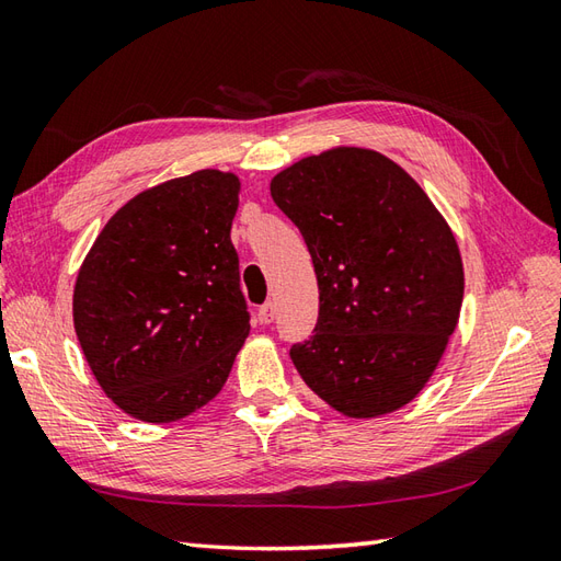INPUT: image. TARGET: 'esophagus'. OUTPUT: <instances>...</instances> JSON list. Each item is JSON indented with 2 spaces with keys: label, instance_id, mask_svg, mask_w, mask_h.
Returning a JSON list of instances; mask_svg holds the SVG:
<instances>
[{
  "label": "esophagus",
  "instance_id": "esophagus-1",
  "mask_svg": "<svg viewBox=\"0 0 561 561\" xmlns=\"http://www.w3.org/2000/svg\"><path fill=\"white\" fill-rule=\"evenodd\" d=\"M274 316H277V304H274V301H267L265 306H260V320H262V323H272V320H274Z\"/></svg>",
  "mask_w": 561,
  "mask_h": 561
}]
</instances>
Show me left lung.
<instances>
[{
  "label": "left lung",
  "mask_w": 561,
  "mask_h": 561,
  "mask_svg": "<svg viewBox=\"0 0 561 561\" xmlns=\"http://www.w3.org/2000/svg\"><path fill=\"white\" fill-rule=\"evenodd\" d=\"M299 226L320 311L289 356L306 386L347 416H376L424 388L458 325L462 260L448 224L398 163L330 149L272 178Z\"/></svg>",
  "instance_id": "8db88e82"
}]
</instances>
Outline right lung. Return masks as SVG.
Here are the masks:
<instances>
[{
  "mask_svg": "<svg viewBox=\"0 0 561 561\" xmlns=\"http://www.w3.org/2000/svg\"><path fill=\"white\" fill-rule=\"evenodd\" d=\"M238 178L197 171L145 190L79 270L75 330L93 376L141 422H175L229 378L250 332L231 224Z\"/></svg>",
  "mask_w": 561,
  "mask_h": 561,
  "instance_id": "right-lung-1",
  "label": "right lung"
}]
</instances>
